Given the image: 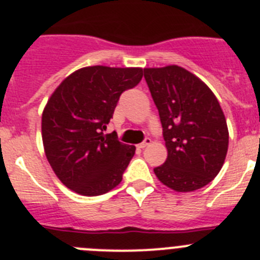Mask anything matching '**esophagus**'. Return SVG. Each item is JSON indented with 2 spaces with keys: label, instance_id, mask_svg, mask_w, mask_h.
Listing matches in <instances>:
<instances>
[{
  "label": "esophagus",
  "instance_id": "obj_1",
  "mask_svg": "<svg viewBox=\"0 0 260 260\" xmlns=\"http://www.w3.org/2000/svg\"><path fill=\"white\" fill-rule=\"evenodd\" d=\"M150 143H151V139H150V138H145V139H144V141H143V143H140V144H139V145H138V148H140V149H144V148H145V146H148L149 144H150Z\"/></svg>",
  "mask_w": 260,
  "mask_h": 260
}]
</instances>
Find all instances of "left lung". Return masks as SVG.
I'll return each instance as SVG.
<instances>
[{"mask_svg": "<svg viewBox=\"0 0 260 260\" xmlns=\"http://www.w3.org/2000/svg\"><path fill=\"white\" fill-rule=\"evenodd\" d=\"M144 78L168 150L154 173L177 192L202 188L217 176L228 153V125L217 99L201 79L178 66L145 68Z\"/></svg>", "mask_w": 260, "mask_h": 260, "instance_id": "8db88e82", "label": "left lung"}]
</instances>
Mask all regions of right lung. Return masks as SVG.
<instances>
[{
	"mask_svg": "<svg viewBox=\"0 0 260 260\" xmlns=\"http://www.w3.org/2000/svg\"><path fill=\"white\" fill-rule=\"evenodd\" d=\"M141 78V68L86 67L51 94L42 117L43 144L54 173L69 189L100 196L121 182L135 146L104 131L122 92Z\"/></svg>",
	"mask_w": 260,
	"mask_h": 260,
	"instance_id": "1",
	"label": "right lung"
}]
</instances>
